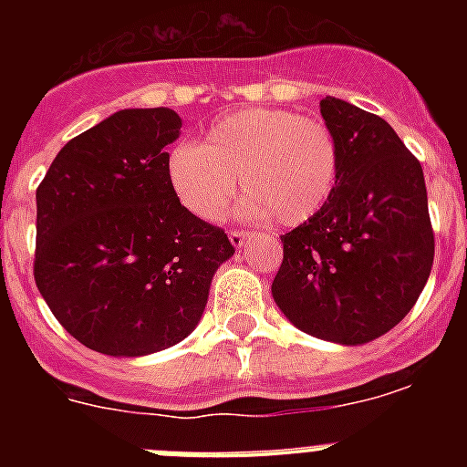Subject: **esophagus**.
<instances>
[{"mask_svg":"<svg viewBox=\"0 0 467 467\" xmlns=\"http://www.w3.org/2000/svg\"><path fill=\"white\" fill-rule=\"evenodd\" d=\"M250 238H253V234H250V231H231V234H229L231 245L236 247V250H241V247L245 245V243L250 241Z\"/></svg>","mask_w":467,"mask_h":467,"instance_id":"esophagus-1","label":"esophagus"}]
</instances>
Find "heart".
Here are the masks:
<instances>
[{
	"label": "heart",
	"mask_w": 467,
	"mask_h": 467,
	"mask_svg": "<svg viewBox=\"0 0 467 467\" xmlns=\"http://www.w3.org/2000/svg\"><path fill=\"white\" fill-rule=\"evenodd\" d=\"M339 171L341 150L327 123L271 107L226 114L205 144L180 142L168 156L172 192L201 220L224 213L241 175L247 213L304 224L332 198Z\"/></svg>",
	"instance_id": "obj_1"
}]
</instances>
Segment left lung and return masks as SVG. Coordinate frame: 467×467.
Masks as SVG:
<instances>
[{
	"mask_svg": "<svg viewBox=\"0 0 467 467\" xmlns=\"http://www.w3.org/2000/svg\"><path fill=\"white\" fill-rule=\"evenodd\" d=\"M320 114L341 150L325 208L280 236L271 295L316 339L360 346L390 332L428 283L435 257L423 168L390 123L327 95Z\"/></svg>",
	"mask_w": 467,
	"mask_h": 467,
	"instance_id": "8db88e82",
	"label": "left lung"
}]
</instances>
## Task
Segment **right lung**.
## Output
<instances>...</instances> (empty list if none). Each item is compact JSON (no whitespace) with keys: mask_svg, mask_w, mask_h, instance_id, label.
<instances>
[{"mask_svg":"<svg viewBox=\"0 0 467 467\" xmlns=\"http://www.w3.org/2000/svg\"><path fill=\"white\" fill-rule=\"evenodd\" d=\"M182 119L121 109L57 151L36 189L35 280L86 348L142 358L196 329L226 234L198 220L168 180Z\"/></svg>","mask_w":467,"mask_h":467,"instance_id":"right-lung-1","label":"right lung"}]
</instances>
